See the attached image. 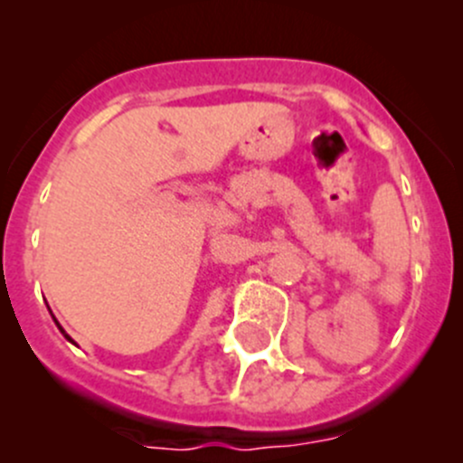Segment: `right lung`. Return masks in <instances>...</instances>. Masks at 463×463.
Masks as SVG:
<instances>
[{
  "instance_id": "right-lung-1",
  "label": "right lung",
  "mask_w": 463,
  "mask_h": 463,
  "mask_svg": "<svg viewBox=\"0 0 463 463\" xmlns=\"http://www.w3.org/2000/svg\"><path fill=\"white\" fill-rule=\"evenodd\" d=\"M53 320H55V318H53ZM55 325H58V329H60V331H62V334H64V329H62V326H60V322H58V320H55ZM64 338H67V340H69V343H73V340H71V338H69V335H67V334H64Z\"/></svg>"
}]
</instances>
